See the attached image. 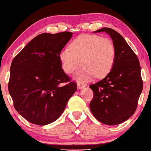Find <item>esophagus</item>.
<instances>
[{
  "label": "esophagus",
  "instance_id": "34e87169",
  "mask_svg": "<svg viewBox=\"0 0 151 151\" xmlns=\"http://www.w3.org/2000/svg\"><path fill=\"white\" fill-rule=\"evenodd\" d=\"M85 86H86V85L83 84V83H77V87H78V88H79V89H81V88H84Z\"/></svg>",
  "mask_w": 151,
  "mask_h": 151
}]
</instances>
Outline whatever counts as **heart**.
<instances>
[{
	"label": "heart",
	"instance_id": "b5f03b06",
	"mask_svg": "<svg viewBox=\"0 0 151 151\" xmlns=\"http://www.w3.org/2000/svg\"><path fill=\"white\" fill-rule=\"evenodd\" d=\"M62 69L66 74H73L81 66L83 68L74 75V79L84 83L97 77H106L111 71L115 59V47L108 38L81 34L71 43L69 49L59 54Z\"/></svg>",
	"mask_w": 151,
	"mask_h": 151
}]
</instances>
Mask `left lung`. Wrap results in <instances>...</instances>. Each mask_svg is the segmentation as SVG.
Listing matches in <instances>:
<instances>
[{
	"instance_id": "obj_1",
	"label": "left lung",
	"mask_w": 151,
	"mask_h": 151,
	"mask_svg": "<svg viewBox=\"0 0 151 151\" xmlns=\"http://www.w3.org/2000/svg\"><path fill=\"white\" fill-rule=\"evenodd\" d=\"M105 32L115 47L111 71L104 79L89 86L93 91L90 110L98 120L107 125L124 122L134 115L143 90L141 66L137 55L120 34L108 27L93 32Z\"/></svg>"
}]
</instances>
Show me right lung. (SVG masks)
<instances>
[{
    "label": "right lung",
    "instance_id": "1",
    "mask_svg": "<svg viewBox=\"0 0 151 151\" xmlns=\"http://www.w3.org/2000/svg\"><path fill=\"white\" fill-rule=\"evenodd\" d=\"M72 35L69 32L39 34L12 62L9 93L18 113L32 124L46 125L57 120L77 89L59 59Z\"/></svg>",
    "mask_w": 151,
    "mask_h": 151
}]
</instances>
